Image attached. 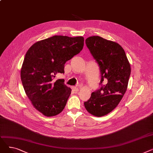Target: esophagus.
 Returning <instances> with one entry per match:
<instances>
[{
	"mask_svg": "<svg viewBox=\"0 0 153 153\" xmlns=\"http://www.w3.org/2000/svg\"><path fill=\"white\" fill-rule=\"evenodd\" d=\"M72 91H73L74 92H78L79 91V89H78V87H76V86H74V87H72Z\"/></svg>",
	"mask_w": 153,
	"mask_h": 153,
	"instance_id": "34e87169",
	"label": "esophagus"
}]
</instances>
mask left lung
I'll return each instance as SVG.
<instances>
[{
	"mask_svg": "<svg viewBox=\"0 0 153 153\" xmlns=\"http://www.w3.org/2000/svg\"><path fill=\"white\" fill-rule=\"evenodd\" d=\"M85 44L99 66L101 79L100 88L92 93L84 106L91 114L102 117L113 110L123 97L130 64L123 48L116 42L93 36L85 39Z\"/></svg>",
	"mask_w": 153,
	"mask_h": 153,
	"instance_id": "obj_1",
	"label": "left lung"
}]
</instances>
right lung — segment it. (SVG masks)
Masks as SVG:
<instances>
[{
  "mask_svg": "<svg viewBox=\"0 0 153 153\" xmlns=\"http://www.w3.org/2000/svg\"><path fill=\"white\" fill-rule=\"evenodd\" d=\"M82 36L55 35L38 42L27 51L21 69L24 90L32 105L46 117L59 114L65 107L71 89L63 79L64 64L82 50Z\"/></svg>",
  "mask_w": 153,
  "mask_h": 153,
  "instance_id": "1",
  "label": "right lung"
}]
</instances>
